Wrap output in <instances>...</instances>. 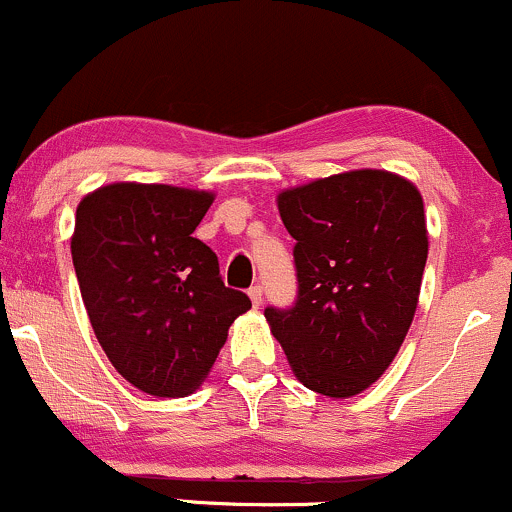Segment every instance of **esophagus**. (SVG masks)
Returning <instances> with one entry per match:
<instances>
[{
  "mask_svg": "<svg viewBox=\"0 0 512 512\" xmlns=\"http://www.w3.org/2000/svg\"><path fill=\"white\" fill-rule=\"evenodd\" d=\"M247 296H250L252 306H262V286H250V291H247Z\"/></svg>",
  "mask_w": 512,
  "mask_h": 512,
  "instance_id": "esophagus-1",
  "label": "esophagus"
}]
</instances>
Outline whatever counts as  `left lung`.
Returning a JSON list of instances; mask_svg holds the SVG:
<instances>
[{
  "label": "left lung",
  "mask_w": 512,
  "mask_h": 512,
  "mask_svg": "<svg viewBox=\"0 0 512 512\" xmlns=\"http://www.w3.org/2000/svg\"><path fill=\"white\" fill-rule=\"evenodd\" d=\"M299 294L265 308L296 379L330 398L362 393L389 369L418 308L428 260L423 196L386 170H352L277 196Z\"/></svg>",
  "instance_id": "1"
}]
</instances>
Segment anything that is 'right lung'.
<instances>
[{"mask_svg": "<svg viewBox=\"0 0 512 512\" xmlns=\"http://www.w3.org/2000/svg\"><path fill=\"white\" fill-rule=\"evenodd\" d=\"M211 204V192L116 182L77 206L70 247L89 323L116 372L150 396L201 386L252 306L192 235Z\"/></svg>", "mask_w": 512, "mask_h": 512, "instance_id": "obj_1", "label": "right lung"}]
</instances>
